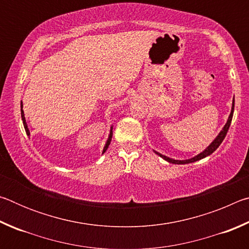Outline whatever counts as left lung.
Masks as SVG:
<instances>
[{
    "instance_id": "obj_1",
    "label": "left lung",
    "mask_w": 249,
    "mask_h": 249,
    "mask_svg": "<svg viewBox=\"0 0 249 249\" xmlns=\"http://www.w3.org/2000/svg\"><path fill=\"white\" fill-rule=\"evenodd\" d=\"M234 104H235V100L233 99V105H231V114H230V116H229V120H227V123L225 124L224 127H223V129L221 130V133L217 135V137L212 142V144H211V145L208 147V148H206L204 151H202L201 154L196 156V157H193V158H191V159H187V160H175V159H171V158H169V157H166V156L159 154V153H157V151H155V153L157 154V155H159L161 158L167 160L168 162H170V163H177V165H184V163L195 162V161H196V160H200V159H202V158L206 157V156H209V155H211L212 153H214V151H215V150L217 149V147L222 144L223 140H224L225 136H226V134H227V132H229V128H230L231 123V119H233Z\"/></svg>"
}]
</instances>
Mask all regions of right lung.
I'll return each mask as SVG.
<instances>
[{
	"mask_svg": "<svg viewBox=\"0 0 249 249\" xmlns=\"http://www.w3.org/2000/svg\"><path fill=\"white\" fill-rule=\"evenodd\" d=\"M20 114H22V120H23V124H24V127H25V130H26V134L27 135H29L31 133H29V130H28V127H27V124H26V121H25V116H24V111H23V103H20ZM112 135H113V132H112V129H111V133H109V136H108V140H107V144H105V146H104V149H103V153H105V150L107 149V147H108V145H109V142H111V141H112Z\"/></svg>",
	"mask_w": 249,
	"mask_h": 249,
	"instance_id": "obj_1",
	"label": "right lung"
}]
</instances>
